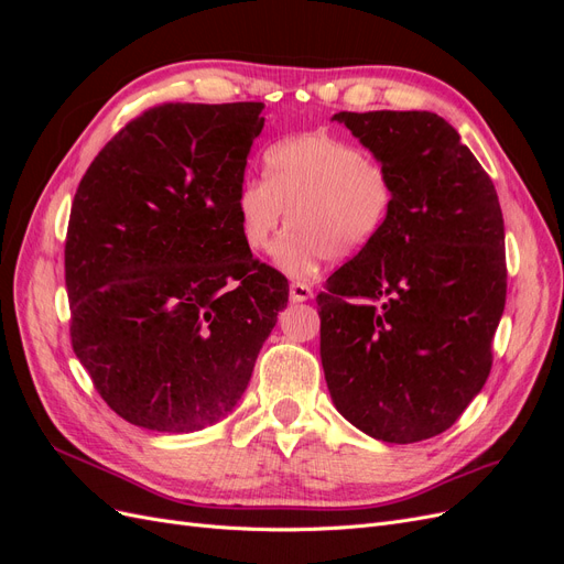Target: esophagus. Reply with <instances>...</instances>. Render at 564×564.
Listing matches in <instances>:
<instances>
[{
  "mask_svg": "<svg viewBox=\"0 0 564 564\" xmlns=\"http://www.w3.org/2000/svg\"><path fill=\"white\" fill-rule=\"evenodd\" d=\"M289 296H292L294 303H303V301H311L313 299V289L303 282H292L289 286Z\"/></svg>",
  "mask_w": 564,
  "mask_h": 564,
  "instance_id": "obj_1",
  "label": "esophagus"
}]
</instances>
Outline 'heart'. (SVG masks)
<instances>
[{"instance_id": "1", "label": "heart", "mask_w": 564, "mask_h": 564, "mask_svg": "<svg viewBox=\"0 0 564 564\" xmlns=\"http://www.w3.org/2000/svg\"><path fill=\"white\" fill-rule=\"evenodd\" d=\"M242 242L265 253L284 224L275 265L311 278L327 261L365 251L395 209L388 166L338 135L315 131L284 139L263 155V181H247L235 199Z\"/></svg>"}]
</instances>
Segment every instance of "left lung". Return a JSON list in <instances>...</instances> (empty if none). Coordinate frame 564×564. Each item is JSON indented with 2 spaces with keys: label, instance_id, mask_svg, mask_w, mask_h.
<instances>
[{
  "label": "left lung",
  "instance_id": "left-lung-1",
  "mask_svg": "<svg viewBox=\"0 0 564 564\" xmlns=\"http://www.w3.org/2000/svg\"><path fill=\"white\" fill-rule=\"evenodd\" d=\"M332 119L388 166L395 209L317 294L324 379L355 429L409 445L445 433L489 377L506 305L501 204L440 115Z\"/></svg>",
  "mask_w": 564,
  "mask_h": 564
}]
</instances>
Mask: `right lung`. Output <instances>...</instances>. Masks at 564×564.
I'll return each instance as SVG.
<instances>
[{
	"mask_svg": "<svg viewBox=\"0 0 564 564\" xmlns=\"http://www.w3.org/2000/svg\"><path fill=\"white\" fill-rule=\"evenodd\" d=\"M263 108H150L79 181L65 240L73 348L141 429L193 433L230 414L289 301L235 207Z\"/></svg>",
	"mask_w": 564,
	"mask_h": 564,
	"instance_id": "1",
	"label": "right lung"
}]
</instances>
